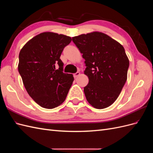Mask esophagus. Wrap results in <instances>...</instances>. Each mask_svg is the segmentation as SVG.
I'll return each mask as SVG.
<instances>
[{
	"mask_svg": "<svg viewBox=\"0 0 153 153\" xmlns=\"http://www.w3.org/2000/svg\"><path fill=\"white\" fill-rule=\"evenodd\" d=\"M79 75H80V72H76V73L73 74V76H74V78H76L77 76H78Z\"/></svg>",
	"mask_w": 153,
	"mask_h": 153,
	"instance_id": "34e87169",
	"label": "esophagus"
}]
</instances>
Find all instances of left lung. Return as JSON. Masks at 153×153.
I'll list each match as a JSON object with an SVG mask.
<instances>
[{
  "mask_svg": "<svg viewBox=\"0 0 153 153\" xmlns=\"http://www.w3.org/2000/svg\"><path fill=\"white\" fill-rule=\"evenodd\" d=\"M85 59L89 83L85 98L93 107L105 108L114 103L127 80L129 60L123 46L102 32L73 37Z\"/></svg>",
  "mask_w": 153,
  "mask_h": 153,
  "instance_id": "1",
  "label": "left lung"
}]
</instances>
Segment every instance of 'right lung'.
Segmentation results:
<instances>
[{"label": "right lung", "mask_w": 153, "mask_h": 153, "mask_svg": "<svg viewBox=\"0 0 153 153\" xmlns=\"http://www.w3.org/2000/svg\"><path fill=\"white\" fill-rule=\"evenodd\" d=\"M71 41L65 35L43 32L20 50L18 71L28 94L41 107L54 108L66 100L74 78L63 73L60 57Z\"/></svg>", "instance_id": "obj_1"}]
</instances>
